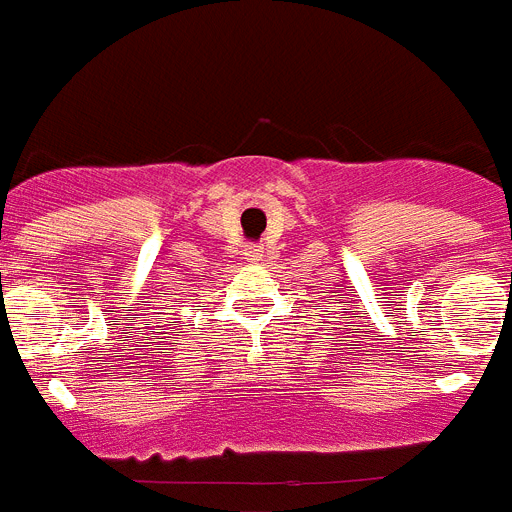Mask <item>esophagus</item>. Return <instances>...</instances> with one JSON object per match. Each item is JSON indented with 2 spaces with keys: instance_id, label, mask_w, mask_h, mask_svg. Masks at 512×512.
I'll use <instances>...</instances> for the list:
<instances>
[{
  "instance_id": "34e87169",
  "label": "esophagus",
  "mask_w": 512,
  "mask_h": 512,
  "mask_svg": "<svg viewBox=\"0 0 512 512\" xmlns=\"http://www.w3.org/2000/svg\"><path fill=\"white\" fill-rule=\"evenodd\" d=\"M242 255H245V260H247V262H252V265H255V262H260V260H262V247H257V245H247V247H245V252H242Z\"/></svg>"
}]
</instances>
